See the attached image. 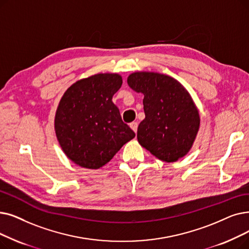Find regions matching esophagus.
<instances>
[{
    "label": "esophagus",
    "instance_id": "esophagus-1",
    "mask_svg": "<svg viewBox=\"0 0 249 249\" xmlns=\"http://www.w3.org/2000/svg\"><path fill=\"white\" fill-rule=\"evenodd\" d=\"M130 127H131V129H132V130H133L135 133L137 132V127H138L137 122H132V123H130Z\"/></svg>",
    "mask_w": 249,
    "mask_h": 249
}]
</instances>
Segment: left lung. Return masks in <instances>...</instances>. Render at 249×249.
<instances>
[{"instance_id": "1", "label": "left lung", "mask_w": 249, "mask_h": 249, "mask_svg": "<svg viewBox=\"0 0 249 249\" xmlns=\"http://www.w3.org/2000/svg\"><path fill=\"white\" fill-rule=\"evenodd\" d=\"M127 83L144 95L145 118L137 128L140 145L167 163L186 156L197 135L200 118L184 86L157 72H134Z\"/></svg>"}]
</instances>
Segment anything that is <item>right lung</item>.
Listing matches in <instances>:
<instances>
[{
  "label": "right lung",
  "mask_w": 249,
  "mask_h": 249,
  "mask_svg": "<svg viewBox=\"0 0 249 249\" xmlns=\"http://www.w3.org/2000/svg\"><path fill=\"white\" fill-rule=\"evenodd\" d=\"M122 85L116 73H100L83 78L65 91L55 116L58 142L73 163L99 169L135 133L122 121L112 102Z\"/></svg>",
  "instance_id": "right-lung-1"
}]
</instances>
